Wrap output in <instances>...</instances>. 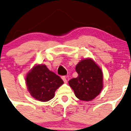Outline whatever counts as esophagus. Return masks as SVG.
<instances>
[{
	"mask_svg": "<svg viewBox=\"0 0 131 131\" xmlns=\"http://www.w3.org/2000/svg\"><path fill=\"white\" fill-rule=\"evenodd\" d=\"M62 79H63V80L64 81V83H67V79H66V77L64 76H62Z\"/></svg>",
	"mask_w": 131,
	"mask_h": 131,
	"instance_id": "esophagus-1",
	"label": "esophagus"
}]
</instances>
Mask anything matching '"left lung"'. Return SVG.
<instances>
[{
  "instance_id": "1",
  "label": "left lung",
  "mask_w": 131,
  "mask_h": 131,
  "mask_svg": "<svg viewBox=\"0 0 131 131\" xmlns=\"http://www.w3.org/2000/svg\"><path fill=\"white\" fill-rule=\"evenodd\" d=\"M78 77L69 80L76 97L82 101L93 100L103 89V73L101 68L91 59L79 62L75 68Z\"/></svg>"
}]
</instances>
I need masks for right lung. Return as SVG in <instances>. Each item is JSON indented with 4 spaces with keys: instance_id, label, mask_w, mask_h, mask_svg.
<instances>
[{
    "instance_id": "add662e5",
    "label": "right lung",
    "mask_w": 131,
    "mask_h": 131,
    "mask_svg": "<svg viewBox=\"0 0 131 131\" xmlns=\"http://www.w3.org/2000/svg\"><path fill=\"white\" fill-rule=\"evenodd\" d=\"M26 85L30 94L39 101H49L63 84L59 76L50 71L46 65L35 66L26 75Z\"/></svg>"
}]
</instances>
